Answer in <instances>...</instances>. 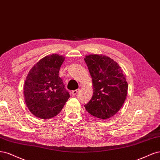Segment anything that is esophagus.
<instances>
[{
	"label": "esophagus",
	"instance_id": "obj_1",
	"mask_svg": "<svg viewBox=\"0 0 160 160\" xmlns=\"http://www.w3.org/2000/svg\"><path fill=\"white\" fill-rule=\"evenodd\" d=\"M78 91H79V89L73 90V91H72L71 94H72V96H76L77 94V93H78Z\"/></svg>",
	"mask_w": 160,
	"mask_h": 160
}]
</instances>
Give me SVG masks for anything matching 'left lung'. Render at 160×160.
<instances>
[{"label":"left lung","mask_w":160,"mask_h":160,"mask_svg":"<svg viewBox=\"0 0 160 160\" xmlns=\"http://www.w3.org/2000/svg\"><path fill=\"white\" fill-rule=\"evenodd\" d=\"M85 62L92 78L94 93L84 105L86 111L96 118L106 120L120 110L127 96L126 75L116 61L99 54L86 56Z\"/></svg>","instance_id":"obj_1"}]
</instances>
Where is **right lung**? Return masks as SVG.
Here are the masks:
<instances>
[{
	"label": "right lung",
	"instance_id": "1",
	"mask_svg": "<svg viewBox=\"0 0 160 160\" xmlns=\"http://www.w3.org/2000/svg\"><path fill=\"white\" fill-rule=\"evenodd\" d=\"M65 57L53 54L40 60L30 69L24 85L25 103L40 119L58 115L70 98L58 74Z\"/></svg>",
	"mask_w": 160,
	"mask_h": 160
}]
</instances>
